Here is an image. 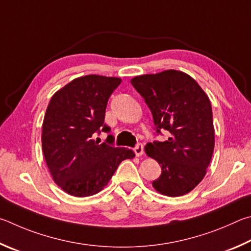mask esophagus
<instances>
[{
	"label": "esophagus",
	"instance_id": "obj_1",
	"mask_svg": "<svg viewBox=\"0 0 251 251\" xmlns=\"http://www.w3.org/2000/svg\"><path fill=\"white\" fill-rule=\"evenodd\" d=\"M133 151L137 156H141L143 154V146L142 144H138L137 147L133 149Z\"/></svg>",
	"mask_w": 251,
	"mask_h": 251
}]
</instances>
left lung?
<instances>
[{
  "label": "left lung",
  "instance_id": "8db88e82",
  "mask_svg": "<svg viewBox=\"0 0 251 251\" xmlns=\"http://www.w3.org/2000/svg\"><path fill=\"white\" fill-rule=\"evenodd\" d=\"M131 83L150 108L156 132L164 129L171 133L166 141L144 148L162 170L152 186L165 196L185 195L204 178L213 156L215 132L208 96L190 75L174 69L141 75Z\"/></svg>",
  "mask_w": 251,
  "mask_h": 251
}]
</instances>
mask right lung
<instances>
[{"label":"right lung","instance_id":"obj_1","mask_svg":"<svg viewBox=\"0 0 251 251\" xmlns=\"http://www.w3.org/2000/svg\"><path fill=\"white\" fill-rule=\"evenodd\" d=\"M121 79L99 75L78 77L56 91L43 121L42 147L54 182L67 194L87 197L109 183L123 160L133 159L132 150L95 142L94 133L102 130L109 97Z\"/></svg>","mask_w":251,"mask_h":251}]
</instances>
